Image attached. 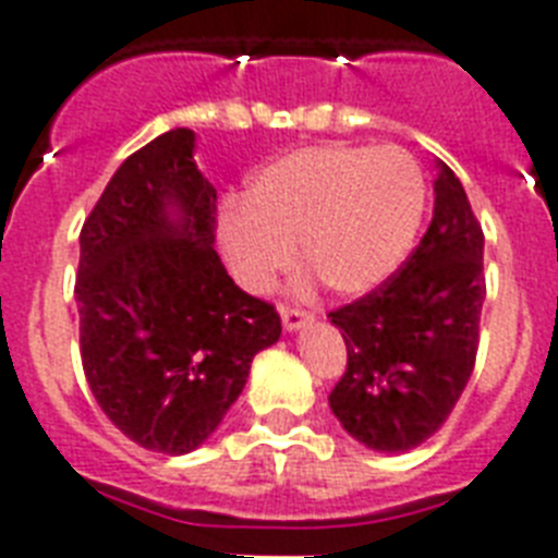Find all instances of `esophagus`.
Listing matches in <instances>:
<instances>
[{"label": "esophagus", "instance_id": "1", "mask_svg": "<svg viewBox=\"0 0 558 558\" xmlns=\"http://www.w3.org/2000/svg\"><path fill=\"white\" fill-rule=\"evenodd\" d=\"M280 322H283V330L295 332L313 322V313H306L301 306H280Z\"/></svg>", "mask_w": 558, "mask_h": 558}]
</instances>
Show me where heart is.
<instances>
[{"mask_svg": "<svg viewBox=\"0 0 558 558\" xmlns=\"http://www.w3.org/2000/svg\"><path fill=\"white\" fill-rule=\"evenodd\" d=\"M423 208V170L402 147L313 144L254 170L219 210L217 243L248 292H269L301 243L324 287L359 298L402 266Z\"/></svg>", "mask_w": 558, "mask_h": 558, "instance_id": "obj_1", "label": "heart"}]
</instances>
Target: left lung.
<instances>
[{"label": "left lung", "mask_w": 558, "mask_h": 558, "mask_svg": "<svg viewBox=\"0 0 558 558\" xmlns=\"http://www.w3.org/2000/svg\"><path fill=\"white\" fill-rule=\"evenodd\" d=\"M484 298V231L460 179L437 161L420 245L379 289L330 313L348 344L330 393L341 428L385 454L428 440L472 376Z\"/></svg>", "instance_id": "8db88e82"}]
</instances>
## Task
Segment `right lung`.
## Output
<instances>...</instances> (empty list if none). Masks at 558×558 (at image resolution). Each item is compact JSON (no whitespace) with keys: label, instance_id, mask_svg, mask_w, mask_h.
Instances as JSON below:
<instances>
[{"label":"right lung","instance_id":"right-lung-1","mask_svg":"<svg viewBox=\"0 0 558 558\" xmlns=\"http://www.w3.org/2000/svg\"><path fill=\"white\" fill-rule=\"evenodd\" d=\"M177 126L116 170L83 222L74 301L83 373L133 442L187 454L243 393L280 315L245 295L214 252L217 187Z\"/></svg>","mask_w":558,"mask_h":558}]
</instances>
